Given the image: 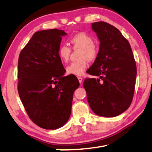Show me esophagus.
Wrapping results in <instances>:
<instances>
[{
  "instance_id": "esophagus-1",
  "label": "esophagus",
  "mask_w": 152,
  "mask_h": 152,
  "mask_svg": "<svg viewBox=\"0 0 152 152\" xmlns=\"http://www.w3.org/2000/svg\"><path fill=\"white\" fill-rule=\"evenodd\" d=\"M78 81L80 84L82 83V78H81V77H78Z\"/></svg>"
}]
</instances>
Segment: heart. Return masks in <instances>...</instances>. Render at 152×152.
Instances as JSON below:
<instances>
[{"label": "heart", "mask_w": 152, "mask_h": 152, "mask_svg": "<svg viewBox=\"0 0 152 152\" xmlns=\"http://www.w3.org/2000/svg\"><path fill=\"white\" fill-rule=\"evenodd\" d=\"M70 42L74 49H80L78 61H74L66 67V73L75 76H81L87 67V60L93 61L97 58L99 51L94 44V39L91 35L80 32L72 36ZM71 48L65 44L58 48V56L61 61L65 63L69 60Z\"/></svg>", "instance_id": "b5f03b06"}]
</instances>
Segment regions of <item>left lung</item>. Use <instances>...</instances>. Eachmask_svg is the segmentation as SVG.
Wrapping results in <instances>:
<instances>
[{"label":"left lung","instance_id":"obj_1","mask_svg":"<svg viewBox=\"0 0 152 152\" xmlns=\"http://www.w3.org/2000/svg\"><path fill=\"white\" fill-rule=\"evenodd\" d=\"M100 41L99 51L83 86L95 114L114 117L125 111L134 94L137 68L129 43L121 33L104 21L92 23Z\"/></svg>","mask_w":152,"mask_h":152}]
</instances>
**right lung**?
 Segmentation results:
<instances>
[{"label":"right lung","instance_id":"right-lung-1","mask_svg":"<svg viewBox=\"0 0 152 152\" xmlns=\"http://www.w3.org/2000/svg\"><path fill=\"white\" fill-rule=\"evenodd\" d=\"M57 29L35 32L20 51L18 61V92L28 116L45 129H56L68 121L78 79L64 76L58 56L61 36Z\"/></svg>","mask_w":152,"mask_h":152}]
</instances>
